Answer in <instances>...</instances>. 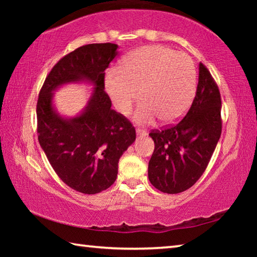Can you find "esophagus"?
<instances>
[{
    "label": "esophagus",
    "instance_id": "obj_1",
    "mask_svg": "<svg viewBox=\"0 0 257 257\" xmlns=\"http://www.w3.org/2000/svg\"><path fill=\"white\" fill-rule=\"evenodd\" d=\"M136 134H137V136H145L146 132H145V130L141 129V128H137L136 129Z\"/></svg>",
    "mask_w": 257,
    "mask_h": 257
}]
</instances>
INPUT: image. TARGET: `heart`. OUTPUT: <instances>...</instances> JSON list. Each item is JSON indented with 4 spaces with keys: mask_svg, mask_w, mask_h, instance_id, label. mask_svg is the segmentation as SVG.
<instances>
[{
    "mask_svg": "<svg viewBox=\"0 0 257 257\" xmlns=\"http://www.w3.org/2000/svg\"><path fill=\"white\" fill-rule=\"evenodd\" d=\"M107 93L122 115L129 114L141 94L134 119L142 124L160 118L164 123L181 119L196 92V69L190 56L169 47H141L105 78Z\"/></svg>",
    "mask_w": 257,
    "mask_h": 257,
    "instance_id": "b5f03b06",
    "label": "heart"
}]
</instances>
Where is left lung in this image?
<instances>
[{
	"instance_id": "8db88e82",
	"label": "left lung",
	"mask_w": 257,
	"mask_h": 257,
	"mask_svg": "<svg viewBox=\"0 0 257 257\" xmlns=\"http://www.w3.org/2000/svg\"><path fill=\"white\" fill-rule=\"evenodd\" d=\"M221 96L210 71L199 63L193 104L180 122L150 136L155 149L149 179L156 189L178 194L190 188L205 171L221 136Z\"/></svg>"
}]
</instances>
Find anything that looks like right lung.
<instances>
[{"label":"right lung","mask_w":257,"mask_h":257,"mask_svg":"<svg viewBox=\"0 0 257 257\" xmlns=\"http://www.w3.org/2000/svg\"><path fill=\"white\" fill-rule=\"evenodd\" d=\"M118 54L112 43L84 45L63 56L50 71L37 101L38 142L56 175L70 188L97 194L113 185L118 163L136 139L130 121L111 108L104 90L105 69ZM72 82L94 86L79 115L61 116L53 104L54 92Z\"/></svg>","instance_id":"1"}]
</instances>
